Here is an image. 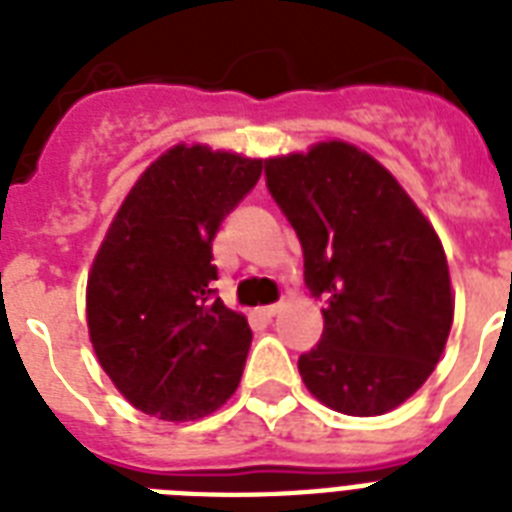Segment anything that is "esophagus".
<instances>
[{
  "mask_svg": "<svg viewBox=\"0 0 512 512\" xmlns=\"http://www.w3.org/2000/svg\"><path fill=\"white\" fill-rule=\"evenodd\" d=\"M281 311V303H273V305H263V308H257V313L263 316V319H273L276 313Z\"/></svg>",
  "mask_w": 512,
  "mask_h": 512,
  "instance_id": "obj_1",
  "label": "esophagus"
}]
</instances>
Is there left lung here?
I'll use <instances>...</instances> for the list:
<instances>
[{
	"mask_svg": "<svg viewBox=\"0 0 512 512\" xmlns=\"http://www.w3.org/2000/svg\"><path fill=\"white\" fill-rule=\"evenodd\" d=\"M265 185L295 228L305 287L327 303L305 388L350 417L404 404L452 329L449 265L433 225L382 164L332 140L265 162Z\"/></svg>",
	"mask_w": 512,
	"mask_h": 512,
	"instance_id": "8db88e82",
	"label": "left lung"
}]
</instances>
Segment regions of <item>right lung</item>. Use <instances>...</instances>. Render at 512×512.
Instances as JSON below:
<instances>
[{
	"label": "right lung",
	"mask_w": 512,
	"mask_h": 512,
	"mask_svg": "<svg viewBox=\"0 0 512 512\" xmlns=\"http://www.w3.org/2000/svg\"><path fill=\"white\" fill-rule=\"evenodd\" d=\"M260 172V159L175 146L116 212L87 281V327L100 366L140 412L199 420L239 388L252 329L212 287V241Z\"/></svg>",
	"instance_id": "add662e5"
}]
</instances>
